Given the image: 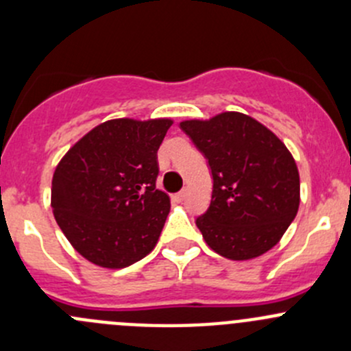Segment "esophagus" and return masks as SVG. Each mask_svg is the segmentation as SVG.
<instances>
[{
  "mask_svg": "<svg viewBox=\"0 0 351 351\" xmlns=\"http://www.w3.org/2000/svg\"><path fill=\"white\" fill-rule=\"evenodd\" d=\"M185 195H186V192H185V190H183V192H178V193H176V195H173V200H175L176 204H182V202L185 200Z\"/></svg>",
  "mask_w": 351,
  "mask_h": 351,
  "instance_id": "34e87169",
  "label": "esophagus"
}]
</instances>
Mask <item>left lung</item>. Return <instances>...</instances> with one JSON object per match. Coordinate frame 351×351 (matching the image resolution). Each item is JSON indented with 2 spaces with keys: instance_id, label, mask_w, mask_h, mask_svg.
Returning a JSON list of instances; mask_svg holds the SVG:
<instances>
[{
  "instance_id": "1",
  "label": "left lung",
  "mask_w": 351,
  "mask_h": 351,
  "mask_svg": "<svg viewBox=\"0 0 351 351\" xmlns=\"http://www.w3.org/2000/svg\"><path fill=\"white\" fill-rule=\"evenodd\" d=\"M180 127L212 169L210 207L197 219L207 246L234 261L270 251L300 204L299 169L285 144L241 112L183 120Z\"/></svg>"
}]
</instances>
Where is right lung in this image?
<instances>
[{
    "label": "right lung",
    "mask_w": 351,
    "mask_h": 351,
    "mask_svg": "<svg viewBox=\"0 0 351 351\" xmlns=\"http://www.w3.org/2000/svg\"><path fill=\"white\" fill-rule=\"evenodd\" d=\"M171 119H112L62 156L51 207L71 246L101 268H125L158 244L169 197L156 189L158 149Z\"/></svg>",
    "instance_id": "add662e5"
}]
</instances>
